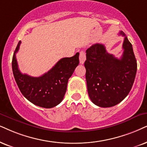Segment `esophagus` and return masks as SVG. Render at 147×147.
<instances>
[{"label": "esophagus", "instance_id": "obj_1", "mask_svg": "<svg viewBox=\"0 0 147 147\" xmlns=\"http://www.w3.org/2000/svg\"><path fill=\"white\" fill-rule=\"evenodd\" d=\"M85 60H86V55H85V53L84 51H81L79 54V61L80 64H83L85 62Z\"/></svg>", "mask_w": 147, "mask_h": 147}]
</instances>
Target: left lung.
Segmentation results:
<instances>
[{
	"label": "left lung",
	"instance_id": "obj_1",
	"mask_svg": "<svg viewBox=\"0 0 147 147\" xmlns=\"http://www.w3.org/2000/svg\"><path fill=\"white\" fill-rule=\"evenodd\" d=\"M123 53L120 59L107 51L105 45H93L86 50L87 92L92 102L100 107H111L123 100L130 92L137 71L132 45L125 34Z\"/></svg>",
	"mask_w": 147,
	"mask_h": 147
}]
</instances>
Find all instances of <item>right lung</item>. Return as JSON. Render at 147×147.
<instances>
[{
	"mask_svg": "<svg viewBox=\"0 0 147 147\" xmlns=\"http://www.w3.org/2000/svg\"><path fill=\"white\" fill-rule=\"evenodd\" d=\"M20 44L19 41L12 59L13 73L20 92L30 102L40 107L50 109L59 105L66 92L68 79L79 65V53L62 58L44 75L33 77L22 74L18 68L16 55Z\"/></svg>",
	"mask_w": 147,
	"mask_h": 147,
	"instance_id": "right-lung-1",
	"label": "right lung"
}]
</instances>
